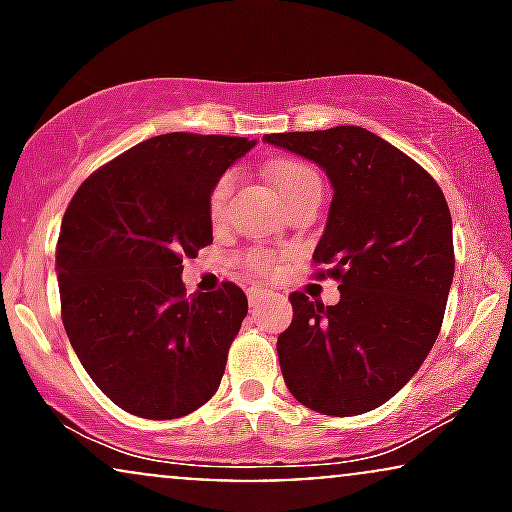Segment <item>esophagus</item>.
Here are the masks:
<instances>
[{
    "label": "esophagus",
    "mask_w": 512,
    "mask_h": 512,
    "mask_svg": "<svg viewBox=\"0 0 512 512\" xmlns=\"http://www.w3.org/2000/svg\"><path fill=\"white\" fill-rule=\"evenodd\" d=\"M264 293H267V289H262V286H250V289H248V301H250V305L260 303Z\"/></svg>",
    "instance_id": "esophagus-1"
}]
</instances>
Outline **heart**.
Wrapping results in <instances>:
<instances>
[{
  "label": "heart",
  "instance_id": "heart-1",
  "mask_svg": "<svg viewBox=\"0 0 512 512\" xmlns=\"http://www.w3.org/2000/svg\"><path fill=\"white\" fill-rule=\"evenodd\" d=\"M272 180L279 192L281 202L291 204L293 199L308 195V192L320 190L322 192V180L313 168L305 166L298 161H279L272 166ZM233 187H236V173H223L219 180L214 182L209 192V216L211 221H221L228 211V202H231ZM245 264L257 274H269L279 264V255L272 250H250L245 252Z\"/></svg>",
  "mask_w": 512,
  "mask_h": 512
}]
</instances>
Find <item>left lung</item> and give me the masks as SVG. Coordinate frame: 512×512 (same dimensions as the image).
<instances>
[{"instance_id":"8db88e82","label":"left lung","mask_w":512,"mask_h":512,"mask_svg":"<svg viewBox=\"0 0 512 512\" xmlns=\"http://www.w3.org/2000/svg\"><path fill=\"white\" fill-rule=\"evenodd\" d=\"M264 139L315 161L334 187L313 262L342 298L289 296L293 320L276 342L286 387L320 414H366L409 383L438 339L455 274L448 202L428 170L363 127Z\"/></svg>"}]
</instances>
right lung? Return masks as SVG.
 Wrapping results in <instances>:
<instances>
[{
    "label": "right lung",
    "mask_w": 512,
    "mask_h": 512,
    "mask_svg": "<svg viewBox=\"0 0 512 512\" xmlns=\"http://www.w3.org/2000/svg\"><path fill=\"white\" fill-rule=\"evenodd\" d=\"M252 146L158 134L88 175L64 211V330L93 383L129 414L178 419L219 390L248 298L233 281L187 296L182 257L211 245V187Z\"/></svg>",
    "instance_id": "obj_1"
}]
</instances>
